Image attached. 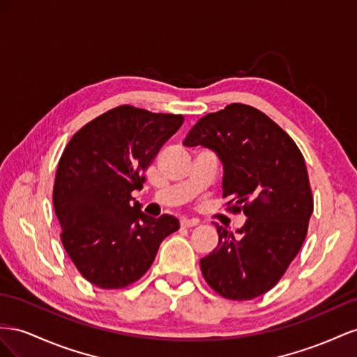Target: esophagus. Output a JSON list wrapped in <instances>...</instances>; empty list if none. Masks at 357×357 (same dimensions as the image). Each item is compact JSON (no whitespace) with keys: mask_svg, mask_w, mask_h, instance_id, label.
<instances>
[{"mask_svg":"<svg viewBox=\"0 0 357 357\" xmlns=\"http://www.w3.org/2000/svg\"><path fill=\"white\" fill-rule=\"evenodd\" d=\"M199 224V220L196 218H182L181 220V226L182 227H195Z\"/></svg>","mask_w":357,"mask_h":357,"instance_id":"34e87169","label":"esophagus"}]
</instances>
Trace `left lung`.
Returning a JSON list of instances; mask_svg holds the SVG:
<instances>
[{
    "mask_svg": "<svg viewBox=\"0 0 357 357\" xmlns=\"http://www.w3.org/2000/svg\"><path fill=\"white\" fill-rule=\"evenodd\" d=\"M184 145L217 152L227 209L248 218L238 235L217 224L218 245L200 259L203 278L230 301L264 294L282 278L308 233L314 199L301 149L277 122L242 103L200 118Z\"/></svg>",
    "mask_w": 357,
    "mask_h": 357,
    "instance_id": "1",
    "label": "left lung"
}]
</instances>
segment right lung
I'll list each match as a JSON object with an SVG mask.
<instances>
[{
  "label": "right lung",
  "instance_id": "1",
  "mask_svg": "<svg viewBox=\"0 0 357 357\" xmlns=\"http://www.w3.org/2000/svg\"><path fill=\"white\" fill-rule=\"evenodd\" d=\"M184 116L152 114L122 105L89 121L70 139L59 158L54 208L61 241L82 277L105 290L139 281L160 243L179 229L178 218L148 217L131 191Z\"/></svg>",
  "mask_w": 357,
  "mask_h": 357
}]
</instances>
